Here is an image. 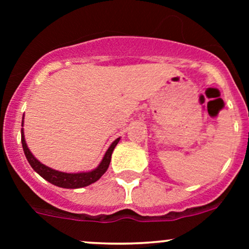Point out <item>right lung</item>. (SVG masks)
<instances>
[{
    "instance_id": "add662e5",
    "label": "right lung",
    "mask_w": 249,
    "mask_h": 249,
    "mask_svg": "<svg viewBox=\"0 0 249 249\" xmlns=\"http://www.w3.org/2000/svg\"><path fill=\"white\" fill-rule=\"evenodd\" d=\"M24 119V118H22ZM22 124V123H21ZM120 139H117L112 144L109 145V148L107 149L106 154H105L104 159L101 160L99 166L95 170L89 172H79V173H66V172H60L56 170H53L50 167L46 166L44 164L39 162L36 158L32 155V153L30 152L29 147L26 144V141H25L24 131L21 129V144L22 149H24L25 157H26L27 161L31 165L32 169L38 173L41 177H43L44 179L48 180L52 184L56 185L60 188H66V189H77V188H83L87 187V185L92 184L96 180H99L102 177L105 172L107 171L110 162V158H112V153L114 150L115 145L118 144Z\"/></svg>"
}]
</instances>
